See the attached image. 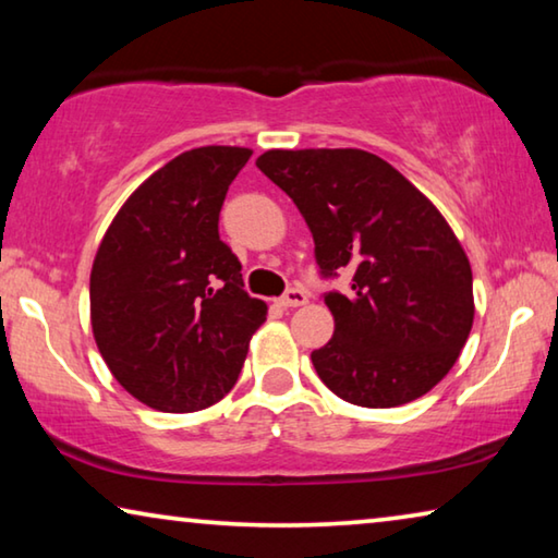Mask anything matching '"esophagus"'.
<instances>
[{"label": "esophagus", "instance_id": "esophagus-1", "mask_svg": "<svg viewBox=\"0 0 558 558\" xmlns=\"http://www.w3.org/2000/svg\"><path fill=\"white\" fill-rule=\"evenodd\" d=\"M305 302H307V292L302 288H290L286 295L280 298L282 307H300V305H305Z\"/></svg>", "mask_w": 558, "mask_h": 558}]
</instances>
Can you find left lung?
Masks as SVG:
<instances>
[{
  "instance_id": "1",
  "label": "left lung",
  "mask_w": 558,
  "mask_h": 558,
  "mask_svg": "<svg viewBox=\"0 0 558 558\" xmlns=\"http://www.w3.org/2000/svg\"><path fill=\"white\" fill-rule=\"evenodd\" d=\"M256 165L307 221L335 335L313 352L339 399L393 409L428 393L465 347L472 270L456 233L399 169L364 149H268Z\"/></svg>"
}]
</instances>
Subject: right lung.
<instances>
[{"mask_svg": "<svg viewBox=\"0 0 558 558\" xmlns=\"http://www.w3.org/2000/svg\"><path fill=\"white\" fill-rule=\"evenodd\" d=\"M253 153L209 145L174 157L122 204L90 270V325L108 369L149 409L189 413L239 379L266 302L243 290L219 214Z\"/></svg>", "mask_w": 558, "mask_h": 558, "instance_id": "obj_1", "label": "right lung"}]
</instances>
